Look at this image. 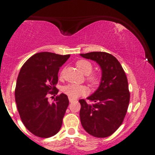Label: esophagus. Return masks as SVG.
<instances>
[{
  "label": "esophagus",
  "mask_w": 155,
  "mask_h": 155,
  "mask_svg": "<svg viewBox=\"0 0 155 155\" xmlns=\"http://www.w3.org/2000/svg\"><path fill=\"white\" fill-rule=\"evenodd\" d=\"M68 100H69V102H71H71H72V101H74V98H70V97H69V98H68Z\"/></svg>",
  "instance_id": "esophagus-1"
}]
</instances>
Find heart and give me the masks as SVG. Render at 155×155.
I'll return each mask as SVG.
<instances>
[{
	"label": "heart",
	"mask_w": 155,
	"mask_h": 155,
	"mask_svg": "<svg viewBox=\"0 0 155 155\" xmlns=\"http://www.w3.org/2000/svg\"><path fill=\"white\" fill-rule=\"evenodd\" d=\"M78 68L85 74H89L88 79L92 84H97L98 78L95 74H89L92 71V65L90 62L85 60H80L76 63ZM62 91L70 98H75L81 95H85L89 92L88 87L84 85L76 84H69L64 86Z\"/></svg>",
	"instance_id": "heart-1"
}]
</instances>
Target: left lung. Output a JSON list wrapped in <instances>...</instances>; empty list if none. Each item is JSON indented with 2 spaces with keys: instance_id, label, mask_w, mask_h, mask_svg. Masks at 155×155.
Returning <instances> with one entry per match:
<instances>
[{
  "instance_id": "obj_1",
  "label": "left lung",
  "mask_w": 155,
  "mask_h": 155,
  "mask_svg": "<svg viewBox=\"0 0 155 155\" xmlns=\"http://www.w3.org/2000/svg\"><path fill=\"white\" fill-rule=\"evenodd\" d=\"M80 55L96 62L101 69L99 87L87 98L93 103L79 100L81 125L92 136L109 137L122 125L127 113L130 101L127 77L120 63L112 54L95 51Z\"/></svg>"
}]
</instances>
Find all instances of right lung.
<instances>
[{"instance_id":"1","label":"right lung","mask_w":155,"mask_h":155,"mask_svg":"<svg viewBox=\"0 0 155 155\" xmlns=\"http://www.w3.org/2000/svg\"><path fill=\"white\" fill-rule=\"evenodd\" d=\"M70 54L40 52L30 57L21 67L16 81L15 102L22 122L29 131L42 138L59 132L68 106V98L61 93L53 103L48 95H57L60 68Z\"/></svg>"}]
</instances>
